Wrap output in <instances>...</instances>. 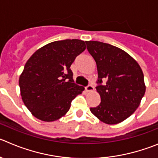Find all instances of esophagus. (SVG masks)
Returning <instances> with one entry per match:
<instances>
[{"mask_svg":"<svg viewBox=\"0 0 158 158\" xmlns=\"http://www.w3.org/2000/svg\"><path fill=\"white\" fill-rule=\"evenodd\" d=\"M85 90L87 92H92V91L94 90V87L92 85H89L88 86L85 87Z\"/></svg>","mask_w":158,"mask_h":158,"instance_id":"obj_1","label":"esophagus"}]
</instances>
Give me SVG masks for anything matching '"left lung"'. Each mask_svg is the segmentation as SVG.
Masks as SVG:
<instances>
[{"label": "left lung", "instance_id": "8db88e82", "mask_svg": "<svg viewBox=\"0 0 158 158\" xmlns=\"http://www.w3.org/2000/svg\"><path fill=\"white\" fill-rule=\"evenodd\" d=\"M98 70L96 90L101 102L90 110L101 121L115 124L138 108L146 92L139 65L122 49L100 41H85Z\"/></svg>", "mask_w": 158, "mask_h": 158}]
</instances>
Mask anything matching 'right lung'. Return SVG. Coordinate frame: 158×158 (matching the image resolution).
I'll return each mask as SVG.
<instances>
[{
    "mask_svg": "<svg viewBox=\"0 0 158 158\" xmlns=\"http://www.w3.org/2000/svg\"><path fill=\"white\" fill-rule=\"evenodd\" d=\"M86 48L85 41L66 39L36 51L19 77L22 99L32 114L43 121L59 119L85 88L74 83L70 66Z\"/></svg>",
    "mask_w": 158,
    "mask_h": 158,
    "instance_id": "add662e5",
    "label": "right lung"
}]
</instances>
